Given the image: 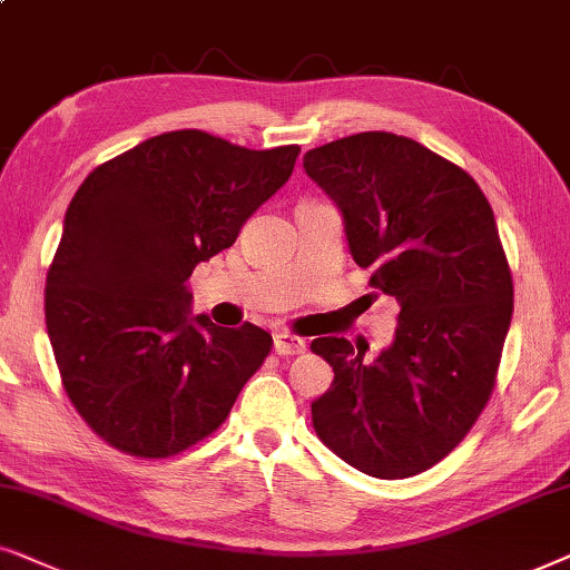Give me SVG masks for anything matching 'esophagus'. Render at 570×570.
<instances>
[{
	"label": "esophagus",
	"instance_id": "esophagus-1",
	"mask_svg": "<svg viewBox=\"0 0 570 570\" xmlns=\"http://www.w3.org/2000/svg\"><path fill=\"white\" fill-rule=\"evenodd\" d=\"M273 348H276V354H281V356L302 354L305 352V341H302L299 336H292V333H286V331H278L276 336H273Z\"/></svg>",
	"mask_w": 570,
	"mask_h": 570
}]
</instances>
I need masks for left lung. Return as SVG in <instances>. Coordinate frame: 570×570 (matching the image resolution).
<instances>
[{
  "mask_svg": "<svg viewBox=\"0 0 570 570\" xmlns=\"http://www.w3.org/2000/svg\"><path fill=\"white\" fill-rule=\"evenodd\" d=\"M305 171L373 271L370 297L399 307L391 346L370 362L344 336L313 341L333 367L315 432L360 472L404 480L456 449L495 385L513 313L495 216L464 169L393 132L307 150Z\"/></svg>",
  "mask_w": 570,
  "mask_h": 570,
  "instance_id": "8db88e82",
  "label": "left lung"
}]
</instances>
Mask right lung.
Masks as SVG:
<instances>
[{
	"label": "right lung",
	"instance_id": "add662e5",
	"mask_svg": "<svg viewBox=\"0 0 570 570\" xmlns=\"http://www.w3.org/2000/svg\"><path fill=\"white\" fill-rule=\"evenodd\" d=\"M299 146L249 150L200 130L142 140L86 177L47 276L65 391L114 449L166 459L210 435L271 333L193 313L197 263L232 247L292 177Z\"/></svg>",
	"mask_w": 570,
	"mask_h": 570
}]
</instances>
